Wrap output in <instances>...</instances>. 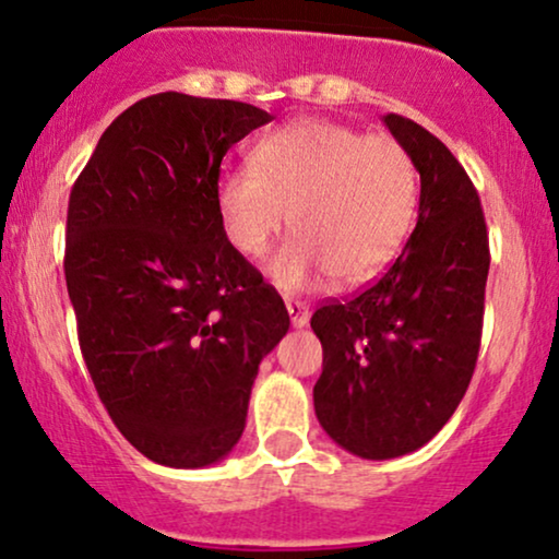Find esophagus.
Instances as JSON below:
<instances>
[{"instance_id":"esophagus-1","label":"esophagus","mask_w":559,"mask_h":559,"mask_svg":"<svg viewBox=\"0 0 559 559\" xmlns=\"http://www.w3.org/2000/svg\"><path fill=\"white\" fill-rule=\"evenodd\" d=\"M287 313H290V321L295 329H302L311 319V311H308V306H302L298 300H287Z\"/></svg>"}]
</instances>
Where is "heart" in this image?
Returning a JSON list of instances; mask_svg holds the SVG:
<instances>
[{"mask_svg":"<svg viewBox=\"0 0 559 559\" xmlns=\"http://www.w3.org/2000/svg\"><path fill=\"white\" fill-rule=\"evenodd\" d=\"M251 165L217 178L225 238L257 259L290 227L266 274L280 290L340 287L370 280L394 259L417 212V168L404 144L323 119H300L266 134Z\"/></svg>","mask_w":559,"mask_h":559,"instance_id":"heart-1","label":"heart"}]
</instances>
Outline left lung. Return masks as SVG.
<instances>
[{
	"label": "left lung",
	"mask_w": 559,
	"mask_h": 559,
	"mask_svg": "<svg viewBox=\"0 0 559 559\" xmlns=\"http://www.w3.org/2000/svg\"><path fill=\"white\" fill-rule=\"evenodd\" d=\"M383 123L419 174L417 225L383 277L311 319L323 347L316 417L370 461L417 451L456 412L477 365L490 272L479 194L461 163L412 119Z\"/></svg>",
	"instance_id": "left-lung-1"
}]
</instances>
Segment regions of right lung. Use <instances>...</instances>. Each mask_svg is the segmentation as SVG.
<instances>
[{
    "label": "right lung",
    "mask_w": 559,
    "mask_h": 559,
    "mask_svg": "<svg viewBox=\"0 0 559 559\" xmlns=\"http://www.w3.org/2000/svg\"><path fill=\"white\" fill-rule=\"evenodd\" d=\"M269 121L238 100L150 95L103 132L69 194L64 277L82 357L114 425L155 464L225 459L259 362L290 329L217 212L225 153Z\"/></svg>",
    "instance_id": "1"
}]
</instances>
